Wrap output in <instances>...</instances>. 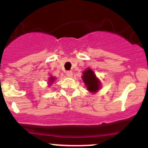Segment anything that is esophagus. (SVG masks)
Masks as SVG:
<instances>
[{"instance_id": "esophagus-1", "label": "esophagus", "mask_w": 148, "mask_h": 148, "mask_svg": "<svg viewBox=\"0 0 148 148\" xmlns=\"http://www.w3.org/2000/svg\"><path fill=\"white\" fill-rule=\"evenodd\" d=\"M66 75H67L69 77H72V75H73L72 71H68L67 72H66Z\"/></svg>"}]
</instances>
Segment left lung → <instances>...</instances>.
<instances>
[{"mask_svg":"<svg viewBox=\"0 0 148 148\" xmlns=\"http://www.w3.org/2000/svg\"><path fill=\"white\" fill-rule=\"evenodd\" d=\"M82 79L88 90L90 92H96L100 88V82L96 79V75L91 69H87L84 71Z\"/></svg>","mask_w":148,"mask_h":148,"instance_id":"left-lung-1","label":"left lung"}]
</instances>
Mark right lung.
<instances>
[{
    "label": "right lung",
    "instance_id": "right-lung-1",
    "mask_svg": "<svg viewBox=\"0 0 148 148\" xmlns=\"http://www.w3.org/2000/svg\"><path fill=\"white\" fill-rule=\"evenodd\" d=\"M54 80H55V79H54V77H50V79H49V82H52Z\"/></svg>",
    "mask_w": 148,
    "mask_h": 148
}]
</instances>
